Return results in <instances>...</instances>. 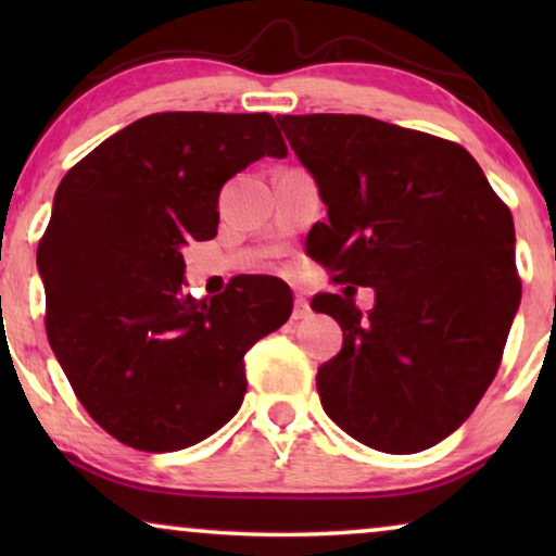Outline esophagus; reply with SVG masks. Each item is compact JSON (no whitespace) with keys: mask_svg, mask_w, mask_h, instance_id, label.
<instances>
[{"mask_svg":"<svg viewBox=\"0 0 556 556\" xmlns=\"http://www.w3.org/2000/svg\"><path fill=\"white\" fill-rule=\"evenodd\" d=\"M308 314H311V306H308L306 295L295 293V306H293V318H295V321H301V318H308Z\"/></svg>","mask_w":556,"mask_h":556,"instance_id":"esophagus-1","label":"esophagus"}]
</instances>
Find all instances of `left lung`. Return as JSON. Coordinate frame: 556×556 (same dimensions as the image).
Returning a JSON list of instances; mask_svg holds the SVG:
<instances>
[{"label":"left lung","instance_id":"8db88e82","mask_svg":"<svg viewBox=\"0 0 556 556\" xmlns=\"http://www.w3.org/2000/svg\"><path fill=\"white\" fill-rule=\"evenodd\" d=\"M329 219L308 253L346 283L311 308L337 318L318 367L326 415L382 453L445 440L496 377L521 301L514 219L460 143L354 113L278 116ZM376 288L362 315L353 288Z\"/></svg>","mask_w":556,"mask_h":556}]
</instances>
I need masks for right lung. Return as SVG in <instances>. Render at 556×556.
I'll return each instance as SVG.
<instances>
[{"label":"right lung","instance_id":"right-lung-1","mask_svg":"<svg viewBox=\"0 0 556 556\" xmlns=\"http://www.w3.org/2000/svg\"><path fill=\"white\" fill-rule=\"evenodd\" d=\"M270 113H151L60 181L37 245L45 329L75 397L136 451H181L245 397V352L293 308L283 280L240 278L181 295L189 240L217 235L219 189L263 156L283 159Z\"/></svg>","mask_w":556,"mask_h":556}]
</instances>
